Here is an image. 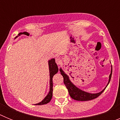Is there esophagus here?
Returning <instances> with one entry per match:
<instances>
[{
	"label": "esophagus",
	"mask_w": 120,
	"mask_h": 120,
	"mask_svg": "<svg viewBox=\"0 0 120 120\" xmlns=\"http://www.w3.org/2000/svg\"><path fill=\"white\" fill-rule=\"evenodd\" d=\"M56 63L58 64V65H60L61 63H62V60H61L60 58H56Z\"/></svg>",
	"instance_id": "obj_1"
}]
</instances>
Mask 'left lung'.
<instances>
[{"instance_id":"1","label":"left lung","mask_w":120,"mask_h":120,"mask_svg":"<svg viewBox=\"0 0 120 120\" xmlns=\"http://www.w3.org/2000/svg\"><path fill=\"white\" fill-rule=\"evenodd\" d=\"M59 70H60L61 74L64 77V83L65 85V86H66L68 91V93H69L70 96V97L73 99L76 100H77V101H88V100H93L94 98L98 97L104 91V90H105V89H104L102 91L97 93V94H90V93H88L85 91H83L81 90H79L78 88L76 87V86L74 85L71 82L68 76L62 70L61 68ZM112 73V70H111V73L110 74L109 76V82H108V84H109L110 80H111Z\"/></svg>"}]
</instances>
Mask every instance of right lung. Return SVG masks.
I'll return each instance as SVG.
<instances>
[{
    "mask_svg": "<svg viewBox=\"0 0 120 120\" xmlns=\"http://www.w3.org/2000/svg\"><path fill=\"white\" fill-rule=\"evenodd\" d=\"M22 34H24L26 35L29 36V34L26 32H20L19 34V35H20ZM49 71H50V91L49 94H47V96L45 97L44 100L41 102L39 103L38 104H36L37 105H45V104L48 103L50 102L53 96V81L52 78L53 77L54 75L55 74H56L58 71V68L57 66V64L55 62V59L54 58L50 59L49 61Z\"/></svg>",
    "mask_w": 120,
    "mask_h": 120,
    "instance_id": "obj_1",
    "label": "right lung"
}]
</instances>
